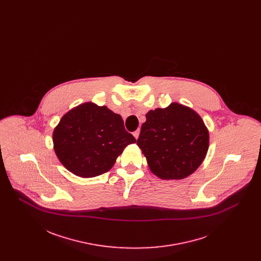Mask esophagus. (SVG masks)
I'll return each mask as SVG.
<instances>
[{
	"label": "esophagus",
	"instance_id": "1",
	"mask_svg": "<svg viewBox=\"0 0 261 261\" xmlns=\"http://www.w3.org/2000/svg\"><path fill=\"white\" fill-rule=\"evenodd\" d=\"M133 135H134V137H135L136 139H138L139 135H140V130H136L135 132H133Z\"/></svg>",
	"mask_w": 261,
	"mask_h": 261
}]
</instances>
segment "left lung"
I'll use <instances>...</instances> for the list:
<instances>
[{
	"mask_svg": "<svg viewBox=\"0 0 261 261\" xmlns=\"http://www.w3.org/2000/svg\"><path fill=\"white\" fill-rule=\"evenodd\" d=\"M141 127L137 145L149 169L158 177L184 179L203 162L210 143L207 128L199 114L172 102L165 109L149 111Z\"/></svg>",
	"mask_w": 261,
	"mask_h": 261,
	"instance_id": "obj_1",
	"label": "left lung"
}]
</instances>
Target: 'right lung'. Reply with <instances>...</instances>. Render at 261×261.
<instances>
[{
	"instance_id": "obj_1",
	"label": "right lung",
	"mask_w": 261,
	"mask_h": 261,
	"mask_svg": "<svg viewBox=\"0 0 261 261\" xmlns=\"http://www.w3.org/2000/svg\"><path fill=\"white\" fill-rule=\"evenodd\" d=\"M54 149L63 166L84 178L108 172L136 139L123 119L107 107L86 102L62 116L53 134Z\"/></svg>"
}]
</instances>
